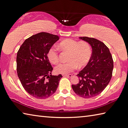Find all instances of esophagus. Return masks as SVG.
<instances>
[{
  "label": "esophagus",
  "instance_id": "obj_1",
  "mask_svg": "<svg viewBox=\"0 0 128 128\" xmlns=\"http://www.w3.org/2000/svg\"><path fill=\"white\" fill-rule=\"evenodd\" d=\"M62 76L63 77H68V78H71V77L72 76V74H62Z\"/></svg>",
  "mask_w": 128,
  "mask_h": 128
}]
</instances>
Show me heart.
I'll use <instances>...</instances> for the list:
<instances>
[{"label": "heart", "instance_id": "heart-1", "mask_svg": "<svg viewBox=\"0 0 128 128\" xmlns=\"http://www.w3.org/2000/svg\"><path fill=\"white\" fill-rule=\"evenodd\" d=\"M59 47L62 50L69 52L68 62H62L55 67L57 74H67L78 67H82L88 64L91 55L90 44L85 41L78 42L72 39L62 40L59 43ZM49 61L53 64L59 61L58 53L54 48H50L47 53Z\"/></svg>", "mask_w": 128, "mask_h": 128}]
</instances>
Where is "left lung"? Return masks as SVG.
<instances>
[{
  "label": "left lung",
  "instance_id": "left-lung-1",
  "mask_svg": "<svg viewBox=\"0 0 128 128\" xmlns=\"http://www.w3.org/2000/svg\"><path fill=\"white\" fill-rule=\"evenodd\" d=\"M92 48V55L86 66L78 72L79 82L72 85L77 95L84 98L98 95L104 90L112 78L113 60L109 48L104 43L94 38L79 37Z\"/></svg>",
  "mask_w": 128,
  "mask_h": 128
}]
</instances>
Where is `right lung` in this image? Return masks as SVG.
Instances as JSON below:
<instances>
[{
  "label": "right lung",
  "instance_id": "obj_1",
  "mask_svg": "<svg viewBox=\"0 0 128 128\" xmlns=\"http://www.w3.org/2000/svg\"><path fill=\"white\" fill-rule=\"evenodd\" d=\"M60 39L57 35L41 32L25 40L16 56L18 76L24 88L37 98H46L57 90L61 74L52 76L48 50Z\"/></svg>",
  "mask_w": 128,
  "mask_h": 128
}]
</instances>
